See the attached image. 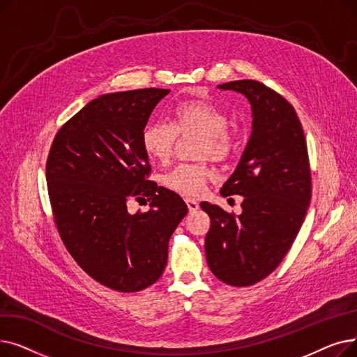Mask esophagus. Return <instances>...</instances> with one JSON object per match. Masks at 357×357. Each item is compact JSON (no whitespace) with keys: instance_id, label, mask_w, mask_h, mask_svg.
<instances>
[{"instance_id":"obj_1","label":"esophagus","mask_w":357,"mask_h":357,"mask_svg":"<svg viewBox=\"0 0 357 357\" xmlns=\"http://www.w3.org/2000/svg\"><path fill=\"white\" fill-rule=\"evenodd\" d=\"M185 201H186V205H188V210H190V213H195V211L199 208V204H198L195 199H192V198H186Z\"/></svg>"}]
</instances>
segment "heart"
<instances>
[{
	"label": "heart",
	"instance_id": "b5f03b06",
	"mask_svg": "<svg viewBox=\"0 0 357 357\" xmlns=\"http://www.w3.org/2000/svg\"><path fill=\"white\" fill-rule=\"evenodd\" d=\"M227 127L229 117L217 105L204 100L182 101L172 111L171 124L153 121L143 128L142 144L150 159L166 163L172 156L178 135L195 133L202 137L198 152L201 158L224 160L236 149V139ZM213 175V169L204 163H182L163 176V185L181 195L195 197Z\"/></svg>",
	"mask_w": 357,
	"mask_h": 357
}]
</instances>
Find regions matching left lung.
<instances>
[{
    "label": "left lung",
    "mask_w": 357,
    "mask_h": 357,
    "mask_svg": "<svg viewBox=\"0 0 357 357\" xmlns=\"http://www.w3.org/2000/svg\"><path fill=\"white\" fill-rule=\"evenodd\" d=\"M248 98L252 133L221 195H241V214L201 202L211 218L205 255L211 272L231 287H249L282 261L303 226L311 175L304 130L294 107L278 92L252 79L218 85Z\"/></svg>",
    "instance_id": "obj_1"
}]
</instances>
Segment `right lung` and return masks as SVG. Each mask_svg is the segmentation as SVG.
I'll return each mask as SVG.
<instances>
[{"label": "right lung", "mask_w": 357, "mask_h": 357, "mask_svg": "<svg viewBox=\"0 0 357 357\" xmlns=\"http://www.w3.org/2000/svg\"><path fill=\"white\" fill-rule=\"evenodd\" d=\"M169 89L100 96L56 135L46 165L49 198L66 249L97 282L142 291L162 276L169 238L188 213L183 199L147 181L142 133ZM147 196L151 210L130 215L126 202Z\"/></svg>", "instance_id": "add662e5"}]
</instances>
